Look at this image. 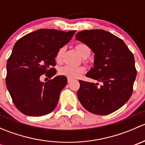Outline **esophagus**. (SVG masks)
I'll list each match as a JSON object with an SVG mask.
<instances>
[{
	"instance_id": "esophagus-1",
	"label": "esophagus",
	"mask_w": 145,
	"mask_h": 145,
	"mask_svg": "<svg viewBox=\"0 0 145 145\" xmlns=\"http://www.w3.org/2000/svg\"><path fill=\"white\" fill-rule=\"evenodd\" d=\"M71 78H67V81H68V83H69V82L71 81Z\"/></svg>"
}]
</instances>
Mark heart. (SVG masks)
Instances as JSON below:
<instances>
[{
  "instance_id": "1",
  "label": "heart",
  "mask_w": 145,
  "mask_h": 145,
  "mask_svg": "<svg viewBox=\"0 0 145 145\" xmlns=\"http://www.w3.org/2000/svg\"><path fill=\"white\" fill-rule=\"evenodd\" d=\"M76 49L78 54L83 58L88 57L90 54V48L84 43L78 44L76 46ZM64 50V48H60L57 52L55 59L58 63L62 62ZM59 72L61 75L65 76L68 78H76L79 77L82 74L85 72V69L83 67H74V66L71 65H66L60 68Z\"/></svg>"
}]
</instances>
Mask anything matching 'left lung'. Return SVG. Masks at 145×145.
<instances>
[{"label":"left lung","instance_id":"obj_1","mask_svg":"<svg viewBox=\"0 0 145 145\" xmlns=\"http://www.w3.org/2000/svg\"><path fill=\"white\" fill-rule=\"evenodd\" d=\"M76 39L95 53L93 67L86 76L102 83L79 81L77 96L83 107L97 115H107L125 105L136 78L135 59L123 40L102 29L78 32Z\"/></svg>","mask_w":145,"mask_h":145}]
</instances>
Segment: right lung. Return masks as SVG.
<instances>
[{
	"mask_svg": "<svg viewBox=\"0 0 145 145\" xmlns=\"http://www.w3.org/2000/svg\"><path fill=\"white\" fill-rule=\"evenodd\" d=\"M76 31L68 32L41 29L19 39L7 62L6 86L16 107L24 114L41 116L50 113L67 83V77L57 76L45 83L43 74L52 78L56 69L58 50L70 41Z\"/></svg>",
	"mask_w": 145,
	"mask_h": 145,
	"instance_id": "1",
	"label": "right lung"
}]
</instances>
